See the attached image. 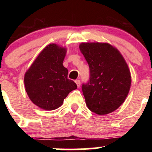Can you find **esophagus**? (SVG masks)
<instances>
[{"label":"esophagus","mask_w":152,"mask_h":152,"mask_svg":"<svg viewBox=\"0 0 152 152\" xmlns=\"http://www.w3.org/2000/svg\"><path fill=\"white\" fill-rule=\"evenodd\" d=\"M75 83H76V84H77V87H80V80H75Z\"/></svg>","instance_id":"esophagus-1"}]
</instances>
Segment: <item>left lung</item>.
<instances>
[{
	"label": "left lung",
	"mask_w": 152,
	"mask_h": 152,
	"mask_svg": "<svg viewBox=\"0 0 152 152\" xmlns=\"http://www.w3.org/2000/svg\"><path fill=\"white\" fill-rule=\"evenodd\" d=\"M80 50L90 68V78L82 84L86 104L98 115L110 113L123 104L131 86V74L115 47L103 42H83Z\"/></svg>",
	"instance_id": "1"
}]
</instances>
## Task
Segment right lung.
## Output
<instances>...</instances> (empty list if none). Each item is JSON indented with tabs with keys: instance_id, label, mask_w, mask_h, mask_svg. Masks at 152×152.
Instances as JSON below:
<instances>
[{
	"instance_id": "add662e5",
	"label": "right lung",
	"mask_w": 152,
	"mask_h": 152,
	"mask_svg": "<svg viewBox=\"0 0 152 152\" xmlns=\"http://www.w3.org/2000/svg\"><path fill=\"white\" fill-rule=\"evenodd\" d=\"M65 55V48L49 44L25 74L24 84L28 96L41 109L58 108L68 94L77 89V84L68 78V69L63 66Z\"/></svg>"
}]
</instances>
